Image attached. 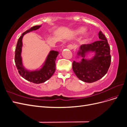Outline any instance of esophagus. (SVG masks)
Returning a JSON list of instances; mask_svg holds the SVG:
<instances>
[{
  "instance_id": "1",
  "label": "esophagus",
  "mask_w": 127,
  "mask_h": 127,
  "mask_svg": "<svg viewBox=\"0 0 127 127\" xmlns=\"http://www.w3.org/2000/svg\"><path fill=\"white\" fill-rule=\"evenodd\" d=\"M67 47L68 48V49H70V50L74 49L75 48L74 45H73L72 44H69V45L67 46Z\"/></svg>"
}]
</instances>
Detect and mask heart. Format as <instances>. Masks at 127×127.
<instances>
[{
	"label": "heart",
	"instance_id": "b5f03b06",
	"mask_svg": "<svg viewBox=\"0 0 127 127\" xmlns=\"http://www.w3.org/2000/svg\"><path fill=\"white\" fill-rule=\"evenodd\" d=\"M84 31H85V29H84V28H80L79 29L77 30L76 31V33L77 34H80V33H83Z\"/></svg>",
	"mask_w": 127,
	"mask_h": 127
}]
</instances>
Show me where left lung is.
Returning a JSON list of instances; mask_svg holds the SVG:
<instances>
[{
    "label": "left lung",
    "instance_id": "8db88e82",
    "mask_svg": "<svg viewBox=\"0 0 127 127\" xmlns=\"http://www.w3.org/2000/svg\"><path fill=\"white\" fill-rule=\"evenodd\" d=\"M98 37L99 41L82 45L80 48L82 52L78 53L83 56L87 51H95L96 56L93 59L86 60L83 58L80 63L75 61L72 63L73 71L84 82L93 83L100 79L106 74L110 66L111 57L108 42L101 31Z\"/></svg>",
    "mask_w": 127,
    "mask_h": 127
}]
</instances>
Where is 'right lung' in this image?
<instances>
[{"mask_svg": "<svg viewBox=\"0 0 127 127\" xmlns=\"http://www.w3.org/2000/svg\"><path fill=\"white\" fill-rule=\"evenodd\" d=\"M40 26L39 25L33 26L22 34L18 40L15 55V63L19 74L26 80L35 84L44 83L51 78L56 70V60L58 55V52L51 51L46 60L45 64L39 71H29L23 67L21 57L23 36L27 33L39 29Z\"/></svg>", "mask_w": 127, "mask_h": 127, "instance_id": "1", "label": "right lung"}]
</instances>
